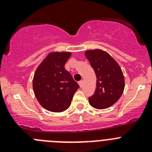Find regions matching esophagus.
Listing matches in <instances>:
<instances>
[{"label": "esophagus", "mask_w": 152, "mask_h": 152, "mask_svg": "<svg viewBox=\"0 0 152 152\" xmlns=\"http://www.w3.org/2000/svg\"><path fill=\"white\" fill-rule=\"evenodd\" d=\"M78 84H79V85H80V88H82L83 84H84V81H83V80H80V81L78 82Z\"/></svg>", "instance_id": "esophagus-1"}]
</instances>
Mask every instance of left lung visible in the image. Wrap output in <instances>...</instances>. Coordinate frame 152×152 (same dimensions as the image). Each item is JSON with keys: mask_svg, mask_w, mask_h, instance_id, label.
Returning a JSON list of instances; mask_svg holds the SVG:
<instances>
[{"mask_svg": "<svg viewBox=\"0 0 152 152\" xmlns=\"http://www.w3.org/2000/svg\"><path fill=\"white\" fill-rule=\"evenodd\" d=\"M85 56L96 74V88L89 103L96 109H106L113 105L123 94L125 87L123 72L107 52L100 49L89 50Z\"/></svg>", "mask_w": 152, "mask_h": 152, "instance_id": "8db88e82", "label": "left lung"}]
</instances>
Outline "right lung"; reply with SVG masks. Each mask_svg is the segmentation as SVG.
Masks as SVG:
<instances>
[{
  "label": "right lung",
  "instance_id": "right-lung-1",
  "mask_svg": "<svg viewBox=\"0 0 152 152\" xmlns=\"http://www.w3.org/2000/svg\"><path fill=\"white\" fill-rule=\"evenodd\" d=\"M71 52H52L35 72L33 87L39 103L51 112H63L70 107L79 85L64 68Z\"/></svg>",
  "mask_w": 152,
  "mask_h": 152
}]
</instances>
